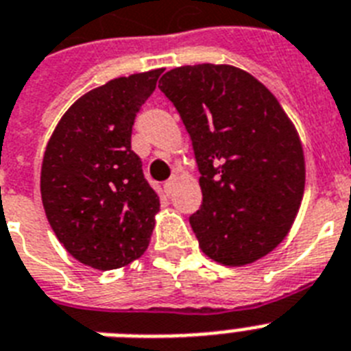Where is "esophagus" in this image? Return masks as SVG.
Wrapping results in <instances>:
<instances>
[{"instance_id":"1","label":"esophagus","mask_w":351,"mask_h":351,"mask_svg":"<svg viewBox=\"0 0 351 351\" xmlns=\"http://www.w3.org/2000/svg\"><path fill=\"white\" fill-rule=\"evenodd\" d=\"M175 185H176V178H175V176H173V178H169V180H167L166 184H164V191H166L167 196H169V194L173 193V191H175Z\"/></svg>"}]
</instances>
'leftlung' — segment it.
<instances>
[{
    "label": "left lung",
    "instance_id": "1",
    "mask_svg": "<svg viewBox=\"0 0 351 351\" xmlns=\"http://www.w3.org/2000/svg\"><path fill=\"white\" fill-rule=\"evenodd\" d=\"M158 89L193 141L203 203L189 223L202 252L225 266H246L273 252L305 189L302 143L278 99L226 64L175 67Z\"/></svg>",
    "mask_w": 351,
    "mask_h": 351
}]
</instances>
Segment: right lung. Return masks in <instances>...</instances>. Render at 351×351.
Segmentation results:
<instances>
[{
  "label": "right lung",
  "instance_id": "right-lung-1",
  "mask_svg": "<svg viewBox=\"0 0 351 351\" xmlns=\"http://www.w3.org/2000/svg\"><path fill=\"white\" fill-rule=\"evenodd\" d=\"M162 69L121 76L76 99L58 121L43 158L40 196L64 248L85 266L116 269L152 239L157 193L132 149V126Z\"/></svg>",
  "mask_w": 351,
  "mask_h": 351
}]
</instances>
